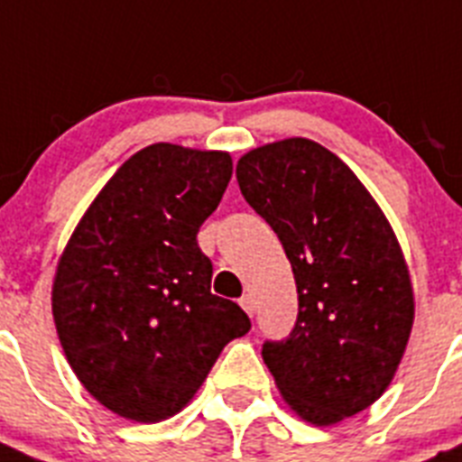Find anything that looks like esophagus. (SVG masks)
I'll use <instances>...</instances> for the list:
<instances>
[{
  "label": "esophagus",
  "instance_id": "esophagus-1",
  "mask_svg": "<svg viewBox=\"0 0 462 462\" xmlns=\"http://www.w3.org/2000/svg\"><path fill=\"white\" fill-rule=\"evenodd\" d=\"M239 304H242V309H244V311H246L248 316H254L255 304H254V298H251V295H244V298L239 300Z\"/></svg>",
  "mask_w": 462,
  "mask_h": 462
}]
</instances>
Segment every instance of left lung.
I'll return each mask as SVG.
<instances>
[{"label": "left lung", "mask_w": 462, "mask_h": 462, "mask_svg": "<svg viewBox=\"0 0 462 462\" xmlns=\"http://www.w3.org/2000/svg\"><path fill=\"white\" fill-rule=\"evenodd\" d=\"M244 199L283 244L298 320L263 344L283 400L332 425L381 398L414 326V288L398 236L358 176L328 148L292 136L236 162Z\"/></svg>", "instance_id": "8db88e82"}]
</instances>
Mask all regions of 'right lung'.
<instances>
[{
    "mask_svg": "<svg viewBox=\"0 0 462 462\" xmlns=\"http://www.w3.org/2000/svg\"><path fill=\"white\" fill-rule=\"evenodd\" d=\"M232 176L223 151L153 143L120 164L60 255L53 319L92 398L123 419L179 414L223 346L251 330L211 292L198 232Z\"/></svg>",
    "mask_w": 462,
    "mask_h": 462,
    "instance_id": "add662e5",
    "label": "right lung"
}]
</instances>
